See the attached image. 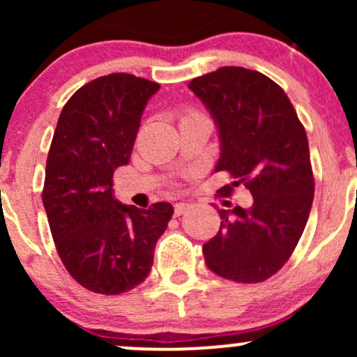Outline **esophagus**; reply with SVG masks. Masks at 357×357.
I'll return each instance as SVG.
<instances>
[{"instance_id": "1", "label": "esophagus", "mask_w": 357, "mask_h": 357, "mask_svg": "<svg viewBox=\"0 0 357 357\" xmlns=\"http://www.w3.org/2000/svg\"><path fill=\"white\" fill-rule=\"evenodd\" d=\"M188 208H190V204L188 203H176L174 204V216H181L183 213L188 210Z\"/></svg>"}]
</instances>
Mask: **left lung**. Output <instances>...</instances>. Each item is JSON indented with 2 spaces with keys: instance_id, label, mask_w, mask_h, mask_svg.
Returning a JSON list of instances; mask_svg holds the SVG:
<instances>
[{
  "instance_id": "obj_1",
  "label": "left lung",
  "mask_w": 357,
  "mask_h": 357,
  "mask_svg": "<svg viewBox=\"0 0 357 357\" xmlns=\"http://www.w3.org/2000/svg\"><path fill=\"white\" fill-rule=\"evenodd\" d=\"M188 87L218 127L220 159L231 186L243 184L250 208L220 210V230L203 245L208 268L240 284H257L285 265L297 247L314 199L304 126L287 93L264 73L221 67Z\"/></svg>"
}]
</instances>
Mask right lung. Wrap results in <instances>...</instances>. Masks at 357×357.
Here are the masks:
<instances>
[{
	"instance_id": "right-lung-1",
	"label": "right lung",
	"mask_w": 357,
	"mask_h": 357,
	"mask_svg": "<svg viewBox=\"0 0 357 357\" xmlns=\"http://www.w3.org/2000/svg\"><path fill=\"white\" fill-rule=\"evenodd\" d=\"M158 90L130 73L99 77L73 93L56 122L43 206L65 268L96 294L117 296L146 280L174 213L169 203L139 210L112 195L114 171L129 165L142 112Z\"/></svg>"
}]
</instances>
